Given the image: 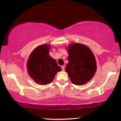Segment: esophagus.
Masks as SVG:
<instances>
[{"mask_svg": "<svg viewBox=\"0 0 121 121\" xmlns=\"http://www.w3.org/2000/svg\"><path fill=\"white\" fill-rule=\"evenodd\" d=\"M61 69H62V70H65V66H64V65H63V66H61Z\"/></svg>", "mask_w": 121, "mask_h": 121, "instance_id": "obj_1", "label": "esophagus"}]
</instances>
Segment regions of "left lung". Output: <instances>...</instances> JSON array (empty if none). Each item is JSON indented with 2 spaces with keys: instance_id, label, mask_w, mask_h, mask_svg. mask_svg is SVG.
<instances>
[{
  "instance_id": "8db88e82",
  "label": "left lung",
  "mask_w": 121,
  "mask_h": 121,
  "mask_svg": "<svg viewBox=\"0 0 121 121\" xmlns=\"http://www.w3.org/2000/svg\"><path fill=\"white\" fill-rule=\"evenodd\" d=\"M68 63L65 67L73 84L81 85L87 82L95 74L96 61L88 47L80 43H73L68 47Z\"/></svg>"
}]
</instances>
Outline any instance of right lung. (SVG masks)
I'll return each mask as SVG.
<instances>
[{"mask_svg":"<svg viewBox=\"0 0 121 121\" xmlns=\"http://www.w3.org/2000/svg\"><path fill=\"white\" fill-rule=\"evenodd\" d=\"M50 45L44 44L36 48L27 61V70L30 77L40 85L51 83L58 72L61 70L57 61L49 55Z\"/></svg>","mask_w":121,"mask_h":121,"instance_id":"add662e5","label":"right lung"}]
</instances>
